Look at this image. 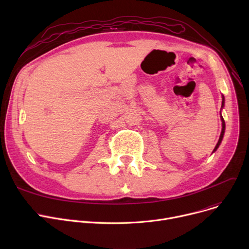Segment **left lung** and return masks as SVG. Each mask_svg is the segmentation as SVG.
Wrapping results in <instances>:
<instances>
[{
	"label": "left lung",
	"instance_id": "obj_1",
	"mask_svg": "<svg viewBox=\"0 0 249 249\" xmlns=\"http://www.w3.org/2000/svg\"><path fill=\"white\" fill-rule=\"evenodd\" d=\"M223 106H224V97H223V101H222V107H223ZM221 120H222V131H221V135H220V138H219V141H218V143H217V145H216V146H215V148H214V151L219 147V145H220V143H221L222 139H223L224 132H225V122H224L223 117H221Z\"/></svg>",
	"mask_w": 249,
	"mask_h": 249
}]
</instances>
